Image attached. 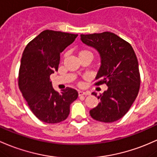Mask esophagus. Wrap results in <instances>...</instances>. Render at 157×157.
<instances>
[{
  "instance_id": "34e87169",
  "label": "esophagus",
  "mask_w": 157,
  "mask_h": 157,
  "mask_svg": "<svg viewBox=\"0 0 157 157\" xmlns=\"http://www.w3.org/2000/svg\"><path fill=\"white\" fill-rule=\"evenodd\" d=\"M78 94H79V96L89 95V93L87 92H82V91H78Z\"/></svg>"
}]
</instances>
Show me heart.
<instances>
[{"label":"heart","mask_w":157,"mask_h":157,"mask_svg":"<svg viewBox=\"0 0 157 157\" xmlns=\"http://www.w3.org/2000/svg\"><path fill=\"white\" fill-rule=\"evenodd\" d=\"M90 53V52H89V51H87V50H85V49L80 50V51H79V56H80V55H82V54H84V53ZM66 56H67V54L65 53V54L64 55V58L66 57Z\"/></svg>","instance_id":"b5f03b06"}]
</instances>
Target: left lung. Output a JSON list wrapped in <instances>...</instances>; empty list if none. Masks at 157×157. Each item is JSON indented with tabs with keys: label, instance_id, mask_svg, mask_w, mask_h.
I'll use <instances>...</instances> for the list:
<instances>
[{
	"label": "left lung",
	"instance_id": "obj_1",
	"mask_svg": "<svg viewBox=\"0 0 157 157\" xmlns=\"http://www.w3.org/2000/svg\"><path fill=\"white\" fill-rule=\"evenodd\" d=\"M82 42L97 49L101 65L94 85L105 83L108 89L100 94L99 104L89 113L92 118L111 123L121 118L135 101L141 78L138 59L129 42L111 32L80 35ZM92 94L97 96L94 92Z\"/></svg>",
	"mask_w": 157,
	"mask_h": 157
}]
</instances>
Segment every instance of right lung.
Wrapping results in <instances>:
<instances>
[{"mask_svg": "<svg viewBox=\"0 0 157 157\" xmlns=\"http://www.w3.org/2000/svg\"><path fill=\"white\" fill-rule=\"evenodd\" d=\"M77 34L46 30L26 46L18 72V87L32 113L48 124L59 123L68 118L70 105L78 92L67 87L59 93L50 81L58 70L59 53L70 45Z\"/></svg>", "mask_w": 157, "mask_h": 157, "instance_id": "add662e5", "label": "right lung"}]
</instances>
